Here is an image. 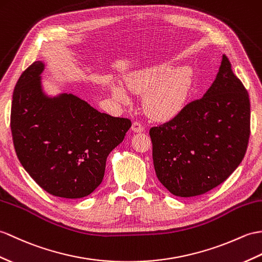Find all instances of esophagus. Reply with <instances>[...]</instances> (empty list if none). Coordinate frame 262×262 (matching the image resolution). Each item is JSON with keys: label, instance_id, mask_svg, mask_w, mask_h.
<instances>
[{"label": "esophagus", "instance_id": "34e87169", "mask_svg": "<svg viewBox=\"0 0 262 262\" xmlns=\"http://www.w3.org/2000/svg\"><path fill=\"white\" fill-rule=\"evenodd\" d=\"M132 130L135 132V133H142L144 130V126L139 123V121H134L133 125H132Z\"/></svg>", "mask_w": 262, "mask_h": 262}]
</instances>
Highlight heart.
<instances>
[{
    "mask_svg": "<svg viewBox=\"0 0 262 262\" xmlns=\"http://www.w3.org/2000/svg\"><path fill=\"white\" fill-rule=\"evenodd\" d=\"M193 86V71L190 67L171 70L163 63L143 70L127 80V87L134 93H145L143 103L149 116L157 119L178 115L187 101ZM113 94L121 101L128 96L121 86H113Z\"/></svg>",
    "mask_w": 262,
    "mask_h": 262,
    "instance_id": "obj_1",
    "label": "heart"
}]
</instances>
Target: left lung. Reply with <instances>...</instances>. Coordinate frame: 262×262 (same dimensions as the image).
<instances>
[{"instance_id": "left-lung-1", "label": "left lung", "mask_w": 262, "mask_h": 262, "mask_svg": "<svg viewBox=\"0 0 262 262\" xmlns=\"http://www.w3.org/2000/svg\"><path fill=\"white\" fill-rule=\"evenodd\" d=\"M149 136L156 176L173 195H201L233 173L250 137V100L226 54L202 98L151 127Z\"/></svg>"}]
</instances>
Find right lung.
<instances>
[{
	"mask_svg": "<svg viewBox=\"0 0 262 262\" xmlns=\"http://www.w3.org/2000/svg\"><path fill=\"white\" fill-rule=\"evenodd\" d=\"M42 70L41 61L29 66L13 91L10 125L16 156L49 194L84 198L100 185L107 156L132 121L96 111L71 94L48 98L41 90Z\"/></svg>",
	"mask_w": 262,
	"mask_h": 262,
	"instance_id": "add662e5",
	"label": "right lung"
}]
</instances>
